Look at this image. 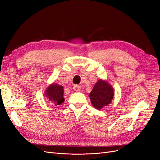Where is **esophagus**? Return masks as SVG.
<instances>
[{
    "mask_svg": "<svg viewBox=\"0 0 160 160\" xmlns=\"http://www.w3.org/2000/svg\"><path fill=\"white\" fill-rule=\"evenodd\" d=\"M72 89L75 91H79L81 89V87L79 85H74L73 87H72Z\"/></svg>",
    "mask_w": 160,
    "mask_h": 160,
    "instance_id": "1",
    "label": "esophagus"
}]
</instances>
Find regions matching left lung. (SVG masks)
<instances>
[{
  "label": "left lung",
  "mask_w": 160,
  "mask_h": 160,
  "mask_svg": "<svg viewBox=\"0 0 160 160\" xmlns=\"http://www.w3.org/2000/svg\"><path fill=\"white\" fill-rule=\"evenodd\" d=\"M113 89L108 82L99 79L89 94L91 103L96 109H101L108 105L113 98Z\"/></svg>",
  "instance_id": "1"
}]
</instances>
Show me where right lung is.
I'll list each match as a JSON object with an SVG mask.
<instances>
[{
	"instance_id": "right-lung-1",
	"label": "right lung",
	"mask_w": 160,
	"mask_h": 160,
	"mask_svg": "<svg viewBox=\"0 0 160 160\" xmlns=\"http://www.w3.org/2000/svg\"><path fill=\"white\" fill-rule=\"evenodd\" d=\"M63 87L57 84L51 85L46 90V95L49 101L55 105H59L63 103L65 99L63 98L64 93Z\"/></svg>"
}]
</instances>
